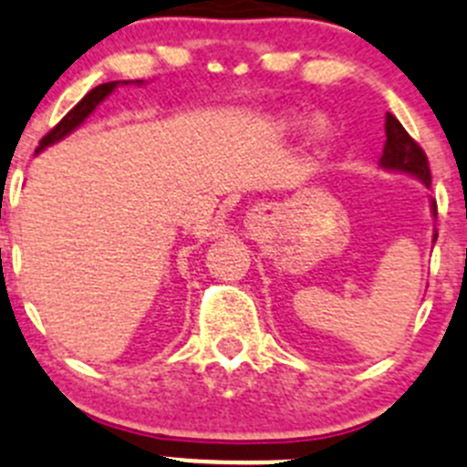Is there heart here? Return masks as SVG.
<instances>
[{"instance_id":"obj_1","label":"heart","mask_w":467,"mask_h":467,"mask_svg":"<svg viewBox=\"0 0 467 467\" xmlns=\"http://www.w3.org/2000/svg\"><path fill=\"white\" fill-rule=\"evenodd\" d=\"M295 124H299V117H287V119H283V126H295ZM316 130H317V135H325L327 133L325 121L317 119L316 121Z\"/></svg>"}]
</instances>
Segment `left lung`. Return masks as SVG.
Wrapping results in <instances>:
<instances>
[{
    "label": "left lung",
    "instance_id": "1",
    "mask_svg": "<svg viewBox=\"0 0 467 467\" xmlns=\"http://www.w3.org/2000/svg\"><path fill=\"white\" fill-rule=\"evenodd\" d=\"M385 133H387V142L380 159L382 168L415 174V177H420L426 186H431V168H429V159H426L424 150L412 140L410 133H408V130L400 126V121L396 119L394 115H389V112H387V119H385ZM433 213L438 216V204L435 202H433ZM435 237H438V233H435Z\"/></svg>",
    "mask_w": 467,
    "mask_h": 467
}]
</instances>
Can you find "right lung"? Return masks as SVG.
I'll return each mask as SVG.
<instances>
[{"label": "right lung", "mask_w": 467, "mask_h": 467, "mask_svg": "<svg viewBox=\"0 0 467 467\" xmlns=\"http://www.w3.org/2000/svg\"><path fill=\"white\" fill-rule=\"evenodd\" d=\"M117 85H119V82L115 80V82H103V85L94 87V89H91L89 94H87L85 99H82V101L78 103L76 108H73V110H68V115L62 117V121H59V124H57L55 129H50L46 135H43L41 142H38V150L36 151L46 150L47 145H52V142H57V140H62L64 135H68L73 129H78V126H80L82 121H85L87 117H89L91 112H94V108L99 106V103H101L103 99H106V96L110 94V91L115 89Z\"/></svg>", "instance_id": "add662e5"}]
</instances>
